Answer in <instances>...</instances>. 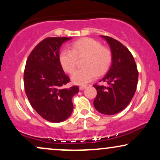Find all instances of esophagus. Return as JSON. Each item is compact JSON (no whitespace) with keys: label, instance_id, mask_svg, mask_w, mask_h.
Masks as SVG:
<instances>
[{"label":"esophagus","instance_id":"34e87169","mask_svg":"<svg viewBox=\"0 0 160 160\" xmlns=\"http://www.w3.org/2000/svg\"><path fill=\"white\" fill-rule=\"evenodd\" d=\"M86 86H80V90H83L84 89H86Z\"/></svg>","mask_w":160,"mask_h":160}]
</instances>
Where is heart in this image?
I'll list each match as a JSON object with an SVG mask.
<instances>
[{"label":"heart","mask_w":160,"mask_h":160,"mask_svg":"<svg viewBox=\"0 0 160 160\" xmlns=\"http://www.w3.org/2000/svg\"><path fill=\"white\" fill-rule=\"evenodd\" d=\"M85 58L82 62L84 68L74 71L71 79L76 85H85L95 78L104 74L112 62L111 49L103 47L92 38H82L71 45V50L65 49L59 55V62L65 72L72 73L77 65V58Z\"/></svg>","instance_id":"obj_1"}]
</instances>
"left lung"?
I'll use <instances>...</instances> for the list:
<instances>
[{"label": "left lung", "mask_w": 160, "mask_h": 160, "mask_svg": "<svg viewBox=\"0 0 160 160\" xmlns=\"http://www.w3.org/2000/svg\"><path fill=\"white\" fill-rule=\"evenodd\" d=\"M107 41L112 53L109 71L99 82L106 86L95 84L97 90L94 107L99 113L113 115L124 110L132 99L136 91L138 72L132 55L118 40L101 36Z\"/></svg>", "instance_id": "left-lung-1"}]
</instances>
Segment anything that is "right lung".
I'll return each instance as SVG.
<instances>
[{"label": "right lung", "mask_w": 160, "mask_h": 160, "mask_svg": "<svg viewBox=\"0 0 160 160\" xmlns=\"http://www.w3.org/2000/svg\"><path fill=\"white\" fill-rule=\"evenodd\" d=\"M71 38H48L32 50L25 65L24 86L31 105L46 120L61 122L72 113L73 96L78 86L64 88L70 81L59 62L62 43Z\"/></svg>", "instance_id": "obj_1"}]
</instances>
